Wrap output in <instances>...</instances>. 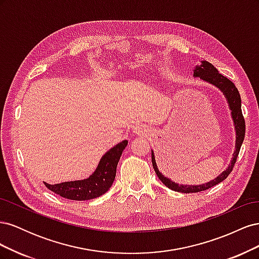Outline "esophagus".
<instances>
[{"label":"esophagus","mask_w":259,"mask_h":259,"mask_svg":"<svg viewBox=\"0 0 259 259\" xmlns=\"http://www.w3.org/2000/svg\"><path fill=\"white\" fill-rule=\"evenodd\" d=\"M133 132H134L135 134L140 135V134H144V133L146 132V130L142 126V125H137V126H135L134 130H133Z\"/></svg>","instance_id":"esophagus-1"}]
</instances>
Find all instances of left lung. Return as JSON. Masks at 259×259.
Listing matches in <instances>:
<instances>
[{"label": "left lung", "mask_w": 259, "mask_h": 259, "mask_svg": "<svg viewBox=\"0 0 259 259\" xmlns=\"http://www.w3.org/2000/svg\"><path fill=\"white\" fill-rule=\"evenodd\" d=\"M193 76L200 77L202 81L207 82L211 85L216 86V88L225 95V98L227 100V103H228L229 109L231 111V117H232L233 125H234V131H236V147H234V152L232 154V159L229 163V165L223 171V173H221L215 179L210 180V182H208L206 184L195 185V186L179 185V184H176L175 182H173L171 179L164 176L159 170L158 166H156L155 156H154L153 151L151 150L152 165L155 170V174L158 175L159 179L167 188H169V189L177 191V192H182V193H193V192H200V191L207 190L213 186H216L217 184L222 183L223 180H225L227 177H228V175L232 171L234 164H236L241 146L243 144V140H244V136H245V121H244V117H243V114H242L241 96H240L238 89L236 88V85H234L229 79H227L226 76L219 73L218 70L206 60H201V65H198L197 67H195V69L193 70Z\"/></svg>", "instance_id": "left-lung-1"}]
</instances>
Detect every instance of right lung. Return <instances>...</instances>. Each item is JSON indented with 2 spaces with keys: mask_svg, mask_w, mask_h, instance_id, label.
<instances>
[{
  "mask_svg": "<svg viewBox=\"0 0 259 259\" xmlns=\"http://www.w3.org/2000/svg\"><path fill=\"white\" fill-rule=\"evenodd\" d=\"M127 143V140H123L107 151L101 156L98 166L89 178L56 185L44 183L45 187H48L49 190L60 197L69 200L85 201L100 197L112 186L116 174L117 163Z\"/></svg>",
  "mask_w": 259,
  "mask_h": 259,
  "instance_id": "obj_1",
  "label": "right lung"
}]
</instances>
